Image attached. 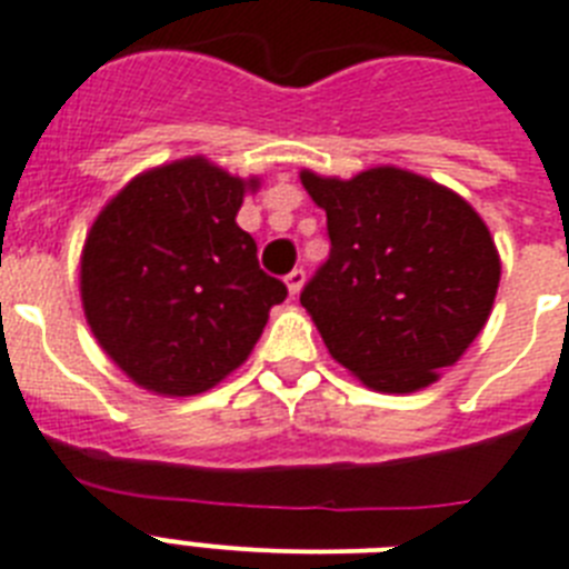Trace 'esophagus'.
<instances>
[{
    "label": "esophagus",
    "mask_w": 569,
    "mask_h": 569,
    "mask_svg": "<svg viewBox=\"0 0 569 569\" xmlns=\"http://www.w3.org/2000/svg\"><path fill=\"white\" fill-rule=\"evenodd\" d=\"M284 281H288L290 296L299 293V290H302V284H305V270H302V267H296V270H290V273L284 276Z\"/></svg>",
    "instance_id": "1"
}]
</instances>
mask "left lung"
Returning <instances> with one entry per match:
<instances>
[{
	"mask_svg": "<svg viewBox=\"0 0 569 569\" xmlns=\"http://www.w3.org/2000/svg\"><path fill=\"white\" fill-rule=\"evenodd\" d=\"M326 209V264L299 293L337 363L378 392H416L486 326L500 258L480 214L401 168L355 180L302 171Z\"/></svg>",
	"mask_w": 569,
	"mask_h": 569,
	"instance_id": "left-lung-1",
	"label": "left lung"
}]
</instances>
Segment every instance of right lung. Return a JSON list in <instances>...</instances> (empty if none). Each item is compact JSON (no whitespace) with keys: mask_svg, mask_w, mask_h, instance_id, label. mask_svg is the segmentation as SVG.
<instances>
[{"mask_svg":"<svg viewBox=\"0 0 569 569\" xmlns=\"http://www.w3.org/2000/svg\"><path fill=\"white\" fill-rule=\"evenodd\" d=\"M243 191L206 159H182L127 182L89 229L87 322L139 387L206 392L247 360L284 302V281L258 267L252 234L234 223Z\"/></svg>","mask_w":569,"mask_h":569,"instance_id":"1","label":"right lung"}]
</instances>
